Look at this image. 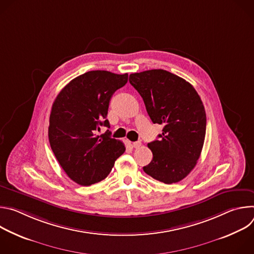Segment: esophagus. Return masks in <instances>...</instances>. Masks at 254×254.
<instances>
[{
  "label": "esophagus",
  "instance_id": "1",
  "mask_svg": "<svg viewBox=\"0 0 254 254\" xmlns=\"http://www.w3.org/2000/svg\"><path fill=\"white\" fill-rule=\"evenodd\" d=\"M140 146H141V141H139V140L132 142V147L134 149H138V148H140Z\"/></svg>",
  "mask_w": 254,
  "mask_h": 254
}]
</instances>
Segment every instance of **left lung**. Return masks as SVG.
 <instances>
[{"label":"left lung","mask_w":254,"mask_h":254,"mask_svg":"<svg viewBox=\"0 0 254 254\" xmlns=\"http://www.w3.org/2000/svg\"><path fill=\"white\" fill-rule=\"evenodd\" d=\"M129 83L137 90L154 124L163 132L148 143L153 160L142 169L165 184L180 182L200 158L206 133L203 102L185 79L163 69L132 73Z\"/></svg>","instance_id":"8db88e82"}]
</instances>
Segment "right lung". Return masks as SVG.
Here are the masks:
<instances>
[{
    "mask_svg": "<svg viewBox=\"0 0 254 254\" xmlns=\"http://www.w3.org/2000/svg\"><path fill=\"white\" fill-rule=\"evenodd\" d=\"M127 73L93 70L72 79L55 98L49 119L50 147L67 176L81 186L105 179L125 144L107 129L97 135L106 120L113 94L127 82Z\"/></svg>",
    "mask_w": 254,
    "mask_h": 254,
    "instance_id": "obj_1",
    "label": "right lung"
}]
</instances>
